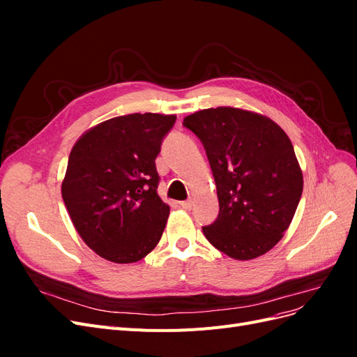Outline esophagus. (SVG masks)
<instances>
[{
	"mask_svg": "<svg viewBox=\"0 0 357 357\" xmlns=\"http://www.w3.org/2000/svg\"><path fill=\"white\" fill-rule=\"evenodd\" d=\"M180 207L185 208V210H190L192 208V201H181Z\"/></svg>",
	"mask_w": 357,
	"mask_h": 357,
	"instance_id": "obj_1",
	"label": "esophagus"
}]
</instances>
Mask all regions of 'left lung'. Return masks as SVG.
Returning <instances> with one entry per match:
<instances>
[{
    "label": "left lung",
    "mask_w": 357,
    "mask_h": 357,
    "mask_svg": "<svg viewBox=\"0 0 357 357\" xmlns=\"http://www.w3.org/2000/svg\"><path fill=\"white\" fill-rule=\"evenodd\" d=\"M183 126L205 149L219 198V215L202 232L238 261L262 256L283 238L304 178L289 137L271 119L218 107L193 113Z\"/></svg>",
    "instance_id": "left-lung-1"
}]
</instances>
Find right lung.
I'll list each match as a JSON object with an SVG mask.
<instances>
[{
    "label": "right lung",
    "instance_id": "right-lung-1",
    "mask_svg": "<svg viewBox=\"0 0 357 357\" xmlns=\"http://www.w3.org/2000/svg\"><path fill=\"white\" fill-rule=\"evenodd\" d=\"M176 119L113 117L84 132L71 150L62 199L82 240L107 261L137 262L160 240L169 207L158 195L155 159Z\"/></svg>",
    "mask_w": 357,
    "mask_h": 357
}]
</instances>
